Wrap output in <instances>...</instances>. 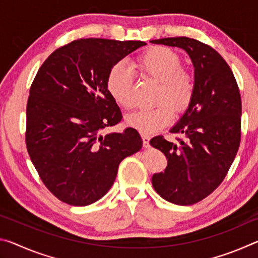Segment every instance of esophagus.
I'll use <instances>...</instances> for the list:
<instances>
[{"mask_svg":"<svg viewBox=\"0 0 258 258\" xmlns=\"http://www.w3.org/2000/svg\"><path fill=\"white\" fill-rule=\"evenodd\" d=\"M142 141H143V147H145V148L149 147V141H150V137H149V135L143 134V135H142Z\"/></svg>","mask_w":258,"mask_h":258,"instance_id":"obj_1","label":"esophagus"}]
</instances>
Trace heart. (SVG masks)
Here are the masks:
<instances>
[{
  "instance_id": "b5f03b06",
  "label": "heart",
  "mask_w": 258,
  "mask_h": 258,
  "mask_svg": "<svg viewBox=\"0 0 258 258\" xmlns=\"http://www.w3.org/2000/svg\"><path fill=\"white\" fill-rule=\"evenodd\" d=\"M133 69L139 76L156 82L155 102L150 109H143L126 117V123L146 134L154 133L173 119L174 110L182 112L190 106L196 93V81L190 72L182 68L180 55L171 49L156 46L147 50L134 61ZM132 73L124 64L117 63L107 74L106 89L115 103L132 109Z\"/></svg>"
}]
</instances>
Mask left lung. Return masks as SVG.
Here are the masks:
<instances>
[{
  "mask_svg": "<svg viewBox=\"0 0 258 258\" xmlns=\"http://www.w3.org/2000/svg\"><path fill=\"white\" fill-rule=\"evenodd\" d=\"M150 42L183 49L195 67L194 100L169 130L182 139L173 142L158 135L150 140L167 158L165 171L152 176L156 192L187 206L211 195L233 163L241 138V98L232 71L212 46L184 36Z\"/></svg>",
  "mask_w": 258,
  "mask_h": 258,
  "instance_id": "8db88e82",
  "label": "left lung"
}]
</instances>
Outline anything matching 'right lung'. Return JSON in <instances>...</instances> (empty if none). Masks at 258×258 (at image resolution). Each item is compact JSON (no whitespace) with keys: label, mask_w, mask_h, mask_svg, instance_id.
Returning <instances> with one entry per match:
<instances>
[{"label":"right lung","mask_w":258,"mask_h":258,"mask_svg":"<svg viewBox=\"0 0 258 258\" xmlns=\"http://www.w3.org/2000/svg\"><path fill=\"white\" fill-rule=\"evenodd\" d=\"M146 44L81 38L56 49L38 69L29 90L26 146L41 180L61 202H98L120 161L142 148L137 130L102 131L123 118L107 92L109 69Z\"/></svg>","instance_id":"1"}]
</instances>
